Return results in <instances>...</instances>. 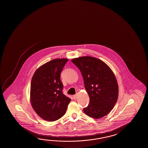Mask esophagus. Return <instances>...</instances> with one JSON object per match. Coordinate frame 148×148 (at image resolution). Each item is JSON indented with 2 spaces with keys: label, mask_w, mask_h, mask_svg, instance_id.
<instances>
[{
  "label": "esophagus",
  "mask_w": 148,
  "mask_h": 148,
  "mask_svg": "<svg viewBox=\"0 0 148 148\" xmlns=\"http://www.w3.org/2000/svg\"><path fill=\"white\" fill-rule=\"evenodd\" d=\"M73 97V99H74L75 100H76V99H77V97H78V94H76V95H75Z\"/></svg>",
  "instance_id": "1"
}]
</instances>
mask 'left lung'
<instances>
[{"label": "left lung", "mask_w": 148, "mask_h": 148, "mask_svg": "<svg viewBox=\"0 0 148 148\" xmlns=\"http://www.w3.org/2000/svg\"><path fill=\"white\" fill-rule=\"evenodd\" d=\"M83 76L89 103L84 109L85 114L100 119L114 108L118 97V85L114 72L106 63L92 56L71 60Z\"/></svg>", "instance_id": "1"}]
</instances>
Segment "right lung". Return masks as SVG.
I'll return each instance as SVG.
<instances>
[{"mask_svg": "<svg viewBox=\"0 0 148 148\" xmlns=\"http://www.w3.org/2000/svg\"><path fill=\"white\" fill-rule=\"evenodd\" d=\"M68 59L52 60L40 66L31 79L30 102L44 120L54 121L63 117L71 99L62 92L60 74Z\"/></svg>", "mask_w": 148, "mask_h": 148, "instance_id": "1", "label": "right lung"}]
</instances>
